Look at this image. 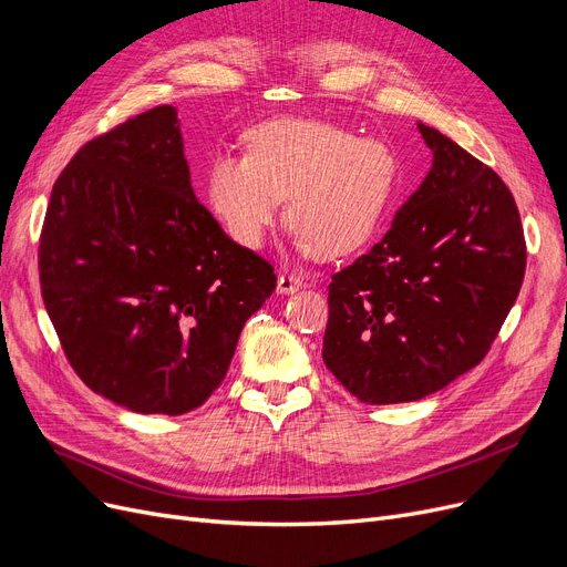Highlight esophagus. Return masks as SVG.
I'll list each match as a JSON object with an SVG mask.
<instances>
[{
  "instance_id": "esophagus-1",
  "label": "esophagus",
  "mask_w": 567,
  "mask_h": 567,
  "mask_svg": "<svg viewBox=\"0 0 567 567\" xmlns=\"http://www.w3.org/2000/svg\"><path fill=\"white\" fill-rule=\"evenodd\" d=\"M305 286H307L305 279L295 277V275H290V272H281V275H279V281H277V290H279V292H295V290H300V288H305Z\"/></svg>"
}]
</instances>
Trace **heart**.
<instances>
[{"label": "heart", "instance_id": "obj_1", "mask_svg": "<svg viewBox=\"0 0 567 567\" xmlns=\"http://www.w3.org/2000/svg\"><path fill=\"white\" fill-rule=\"evenodd\" d=\"M399 188V158L381 141L318 120H269L247 133V154H219L205 200L230 239L258 249L279 219L302 256L339 258L364 247Z\"/></svg>", "mask_w": 567, "mask_h": 567}]
</instances>
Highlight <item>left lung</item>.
I'll list each match as a JSON object with an SVG mask.
<instances>
[{
  "mask_svg": "<svg viewBox=\"0 0 567 567\" xmlns=\"http://www.w3.org/2000/svg\"><path fill=\"white\" fill-rule=\"evenodd\" d=\"M429 175L369 254L332 277L322 360L364 403L417 401L489 353L526 269L505 182L441 131L417 124Z\"/></svg>",
  "mask_w": 567,
  "mask_h": 567,
  "instance_id": "left-lung-1",
  "label": "left lung"
}]
</instances>
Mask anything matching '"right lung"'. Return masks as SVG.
Listing matches in <instances>:
<instances>
[{
  "mask_svg": "<svg viewBox=\"0 0 567 567\" xmlns=\"http://www.w3.org/2000/svg\"><path fill=\"white\" fill-rule=\"evenodd\" d=\"M39 277L73 371L145 415L203 406L277 288L275 267L194 196L173 105L75 152L52 186Z\"/></svg>",
  "mask_w": 567,
  "mask_h": 567,
  "instance_id": "obj_1",
  "label": "right lung"
}]
</instances>
